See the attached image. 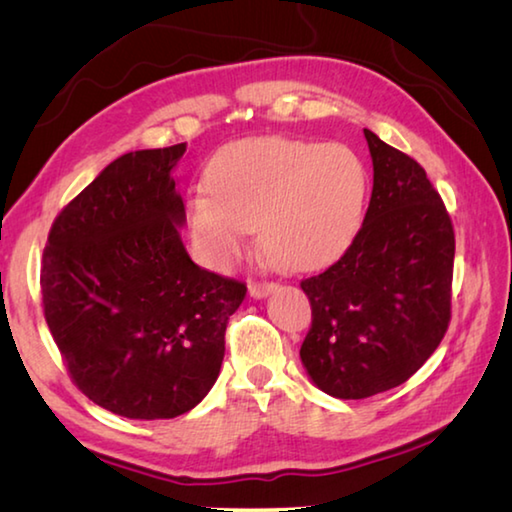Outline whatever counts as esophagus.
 Here are the masks:
<instances>
[{"label":"esophagus","instance_id":"34e87169","mask_svg":"<svg viewBox=\"0 0 512 512\" xmlns=\"http://www.w3.org/2000/svg\"><path fill=\"white\" fill-rule=\"evenodd\" d=\"M272 290H274L272 283H256V281L249 283V297L251 299H265Z\"/></svg>","mask_w":512,"mask_h":512}]
</instances>
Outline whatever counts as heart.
<instances>
[{"label":"heart","instance_id":"b5f03b06","mask_svg":"<svg viewBox=\"0 0 512 512\" xmlns=\"http://www.w3.org/2000/svg\"><path fill=\"white\" fill-rule=\"evenodd\" d=\"M369 184L364 159L344 143L233 141L206 164V195L188 202L186 229L211 270L236 261L251 229L276 267L310 270L360 229Z\"/></svg>","mask_w":512,"mask_h":512}]
</instances>
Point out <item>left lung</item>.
Instances as JSON below:
<instances>
[{
	"label": "left lung",
	"mask_w": 512,
	"mask_h": 512,
	"mask_svg": "<svg viewBox=\"0 0 512 512\" xmlns=\"http://www.w3.org/2000/svg\"><path fill=\"white\" fill-rule=\"evenodd\" d=\"M373 193L351 247L301 281L312 326L301 344L310 380L339 400L407 382L450 324L454 229L425 168L364 130Z\"/></svg>",
	"instance_id": "8db88e82"
}]
</instances>
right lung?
Here are the masks:
<instances>
[{
  "label": "right lung",
  "instance_id": "right-lung-1",
  "mask_svg": "<svg viewBox=\"0 0 512 512\" xmlns=\"http://www.w3.org/2000/svg\"><path fill=\"white\" fill-rule=\"evenodd\" d=\"M186 143L114 159L53 222L42 306L76 387L134 420L175 418L218 380L245 283L197 267L173 170Z\"/></svg>",
  "mask_w": 512,
  "mask_h": 512
}]
</instances>
